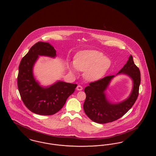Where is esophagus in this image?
I'll return each instance as SVG.
<instances>
[{"instance_id":"1","label":"esophagus","mask_w":156,"mask_h":156,"mask_svg":"<svg viewBox=\"0 0 156 156\" xmlns=\"http://www.w3.org/2000/svg\"><path fill=\"white\" fill-rule=\"evenodd\" d=\"M82 89H83V88L82 87V86H81V85H78L77 86V87H76V89L78 90H82Z\"/></svg>"}]
</instances>
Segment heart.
<instances>
[{
	"label": "heart",
	"instance_id": "obj_1",
	"mask_svg": "<svg viewBox=\"0 0 156 156\" xmlns=\"http://www.w3.org/2000/svg\"><path fill=\"white\" fill-rule=\"evenodd\" d=\"M111 66V60L102 52L97 50H83L75 55L74 62L69 65V69L73 74L76 70L85 71V78L95 81L102 78Z\"/></svg>",
	"mask_w": 156,
	"mask_h": 156
}]
</instances>
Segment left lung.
I'll use <instances>...</instances> for the list:
<instances>
[{"mask_svg":"<svg viewBox=\"0 0 156 156\" xmlns=\"http://www.w3.org/2000/svg\"><path fill=\"white\" fill-rule=\"evenodd\" d=\"M129 76L133 82V88L126 100L114 104L107 98L105 93L111 80L118 74ZM140 83V73L134 63L132 55L126 64L116 75L107 76L97 81L91 82L84 89L86 99L83 105L86 115L94 122L100 124L109 123L123 116L133 106L138 95Z\"/></svg>","mask_w":156,"mask_h":156,"instance_id":"left-lung-1","label":"left lung"}]
</instances>
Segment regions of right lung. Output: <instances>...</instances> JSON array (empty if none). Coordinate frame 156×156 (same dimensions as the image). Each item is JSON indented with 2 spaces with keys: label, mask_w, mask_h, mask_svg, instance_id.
<instances>
[{
  "label": "right lung",
  "mask_w": 156,
  "mask_h": 156,
  "mask_svg": "<svg viewBox=\"0 0 156 156\" xmlns=\"http://www.w3.org/2000/svg\"><path fill=\"white\" fill-rule=\"evenodd\" d=\"M39 56L55 58L56 50L50 43L41 41L31 47L19 67L18 89L23 103L30 111L40 115H51L62 109L77 85L58 81L48 87L41 85L33 74Z\"/></svg>",
  "instance_id": "1"
}]
</instances>
